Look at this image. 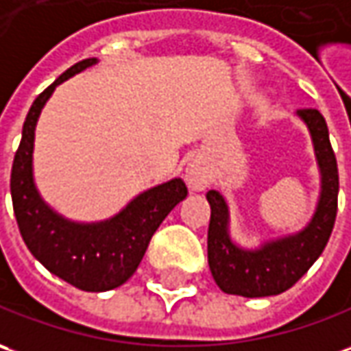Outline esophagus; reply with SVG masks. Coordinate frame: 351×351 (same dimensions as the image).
<instances>
[{
	"instance_id": "esophagus-1",
	"label": "esophagus",
	"mask_w": 351,
	"mask_h": 351,
	"mask_svg": "<svg viewBox=\"0 0 351 351\" xmlns=\"http://www.w3.org/2000/svg\"><path fill=\"white\" fill-rule=\"evenodd\" d=\"M184 178H186V184L190 190H194V192H202V190H206L207 184H209V171H207V167L204 165V161H199V159H192L188 165H186L184 171Z\"/></svg>"
}]
</instances>
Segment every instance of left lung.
Listing matches in <instances>:
<instances>
[{
    "label": "left lung",
    "mask_w": 351,
    "mask_h": 351,
    "mask_svg": "<svg viewBox=\"0 0 351 351\" xmlns=\"http://www.w3.org/2000/svg\"><path fill=\"white\" fill-rule=\"evenodd\" d=\"M298 117L311 134L321 173V194L315 213L304 230L269 240L257 250L232 242L228 232V206L217 190L207 192L211 221L207 232V261L217 286L226 294L244 298L276 295L294 286L323 254L335 226L338 209V167L328 138L325 117L317 109H300Z\"/></svg>",
    "instance_id": "obj_1"
}]
</instances>
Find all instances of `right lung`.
Listing matches in <instances>:
<instances>
[{
  "instance_id": "right-lung-1",
  "label": "right lung",
  "mask_w": 351,
  "mask_h": 351,
  "mask_svg": "<svg viewBox=\"0 0 351 351\" xmlns=\"http://www.w3.org/2000/svg\"><path fill=\"white\" fill-rule=\"evenodd\" d=\"M95 63L97 59L92 57L66 69L34 99L11 169V197L16 225L30 254L69 285L86 292H106L134 275L154 232L188 195V188L182 178L154 186L136 195L121 213L99 223L69 221L38 194L32 173L38 117L57 86Z\"/></svg>"
}]
</instances>
